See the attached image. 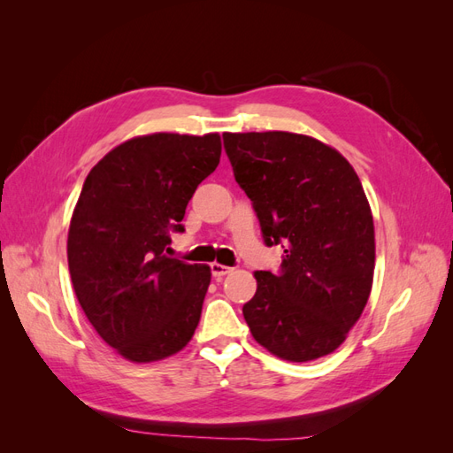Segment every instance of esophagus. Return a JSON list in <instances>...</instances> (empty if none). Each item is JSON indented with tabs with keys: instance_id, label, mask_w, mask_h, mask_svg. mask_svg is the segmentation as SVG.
Segmentation results:
<instances>
[{
	"instance_id": "1",
	"label": "esophagus",
	"mask_w": 453,
	"mask_h": 453,
	"mask_svg": "<svg viewBox=\"0 0 453 453\" xmlns=\"http://www.w3.org/2000/svg\"><path fill=\"white\" fill-rule=\"evenodd\" d=\"M211 276L213 278H223V276H226V273H230L232 272V268L230 266H225V265H219V263H211Z\"/></svg>"
}]
</instances>
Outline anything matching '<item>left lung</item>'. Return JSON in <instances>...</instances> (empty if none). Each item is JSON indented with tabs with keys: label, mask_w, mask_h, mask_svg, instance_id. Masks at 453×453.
<instances>
[{
	"label": "left lung",
	"mask_w": 453,
	"mask_h": 453,
	"mask_svg": "<svg viewBox=\"0 0 453 453\" xmlns=\"http://www.w3.org/2000/svg\"><path fill=\"white\" fill-rule=\"evenodd\" d=\"M265 243L281 245L278 272H255L243 304L253 338L280 359L333 353L372 289L374 223L363 185L336 149L303 134H223Z\"/></svg>",
	"instance_id": "1"
}]
</instances>
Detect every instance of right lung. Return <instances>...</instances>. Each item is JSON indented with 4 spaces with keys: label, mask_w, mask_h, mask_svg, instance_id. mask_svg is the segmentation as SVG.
I'll return each instance as SVG.
<instances>
[{
    "label": "right lung",
    "mask_w": 453,
    "mask_h": 453,
    "mask_svg": "<svg viewBox=\"0 0 453 453\" xmlns=\"http://www.w3.org/2000/svg\"><path fill=\"white\" fill-rule=\"evenodd\" d=\"M221 158L219 134H150L120 143L87 175L67 234L77 300L105 344L134 363L193 338L208 265L168 257L196 187Z\"/></svg>",
    "instance_id": "add662e5"
}]
</instances>
